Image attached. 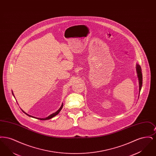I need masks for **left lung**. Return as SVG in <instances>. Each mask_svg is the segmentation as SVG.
Here are the masks:
<instances>
[{
    "instance_id": "8db88e82",
    "label": "left lung",
    "mask_w": 156,
    "mask_h": 156,
    "mask_svg": "<svg viewBox=\"0 0 156 156\" xmlns=\"http://www.w3.org/2000/svg\"><path fill=\"white\" fill-rule=\"evenodd\" d=\"M136 70H137V76H138V78H139V90L140 92L141 87H142V83H143V75L141 73V67L139 64H137Z\"/></svg>"
}]
</instances>
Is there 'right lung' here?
I'll list each match as a JSON object with an SVG mask.
<instances>
[{
	"mask_svg": "<svg viewBox=\"0 0 156 156\" xmlns=\"http://www.w3.org/2000/svg\"><path fill=\"white\" fill-rule=\"evenodd\" d=\"M12 94H13V93L12 92ZM13 96H14V95H13ZM62 106H63V104H62V105H61V106L60 107V108H59V109L56 112H55V113H52V114H51V115H50L49 116H48V117H47V118H35V117H33L32 116H30V115H28V114H27L26 113H25L22 110V111L26 114V115H28L29 116H30V117H32V118H36V119H40V120H48V119H51V118H53L54 116H56L57 114H58V113H59V112H60V111L62 109Z\"/></svg>",
	"mask_w": 156,
	"mask_h": 156,
	"instance_id": "1",
	"label": "right lung"
}]
</instances>
